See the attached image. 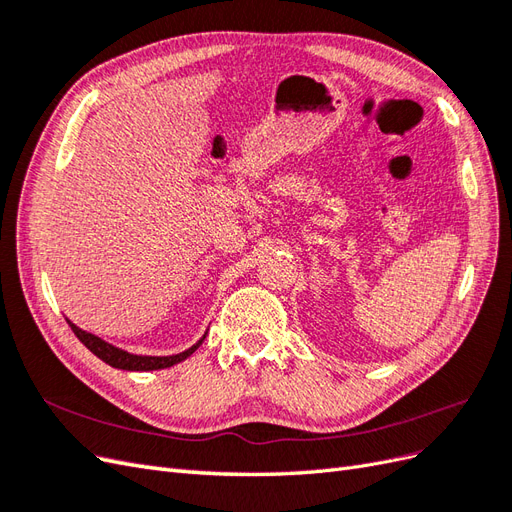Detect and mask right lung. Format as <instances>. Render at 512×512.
<instances>
[{
    "instance_id": "obj_1",
    "label": "right lung",
    "mask_w": 512,
    "mask_h": 512,
    "mask_svg": "<svg viewBox=\"0 0 512 512\" xmlns=\"http://www.w3.org/2000/svg\"><path fill=\"white\" fill-rule=\"evenodd\" d=\"M68 324H70L72 333L81 339V344H85V348H89L91 352H94V354L98 356V359H102L104 363H108V365L115 367V369H126V371H153V369L173 367V365H177V363L188 359V356H190L200 344H203V339H205V337L198 339V342H196L192 348H188L185 352H179V354H173V356H143V354H130V352H126V350L115 348L113 344L104 342V339H100V337H96V335H91V333L79 329V327H76V324H72L70 320H68ZM205 335H207V333H205Z\"/></svg>"
}]
</instances>
